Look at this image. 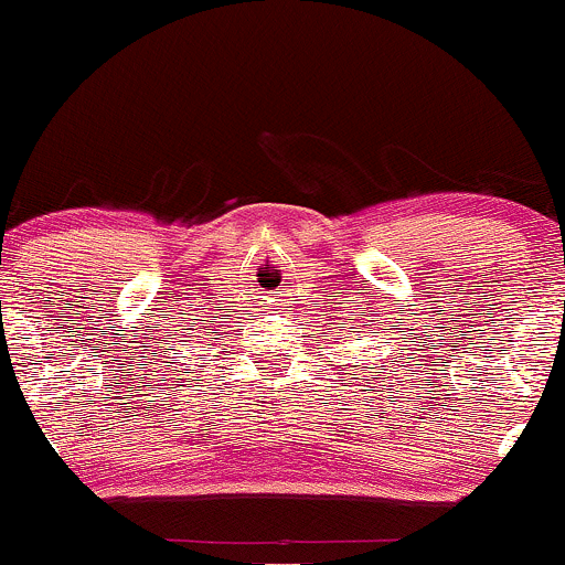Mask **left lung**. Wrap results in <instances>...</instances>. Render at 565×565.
<instances>
[{
	"label": "left lung",
	"instance_id": "obj_1",
	"mask_svg": "<svg viewBox=\"0 0 565 565\" xmlns=\"http://www.w3.org/2000/svg\"><path fill=\"white\" fill-rule=\"evenodd\" d=\"M367 321L372 322L371 327L366 326ZM371 330L374 331L373 334L370 333ZM339 331L344 335L347 332H354L358 339H363V333L371 335V339H376V331L386 333V328H382V315H373V309H371V312H360V315L350 317V320H341ZM347 339H354V337H347ZM392 363H395V360H392Z\"/></svg>",
	"mask_w": 565,
	"mask_h": 565
}]
</instances>
